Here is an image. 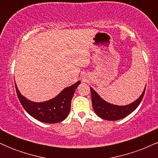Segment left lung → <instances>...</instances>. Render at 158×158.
I'll use <instances>...</instances> for the list:
<instances>
[{
	"mask_svg": "<svg viewBox=\"0 0 158 158\" xmlns=\"http://www.w3.org/2000/svg\"><path fill=\"white\" fill-rule=\"evenodd\" d=\"M146 87H145L144 90L140 97L137 100H135L131 104L123 106H116V105L107 102L98 95V94L93 88H90L92 106H93L94 111L97 116H99L103 119H106V120L114 121L123 119L131 112H133L138 107L145 94Z\"/></svg>",
	"mask_w": 158,
	"mask_h": 158,
	"instance_id": "1",
	"label": "left lung"
}]
</instances>
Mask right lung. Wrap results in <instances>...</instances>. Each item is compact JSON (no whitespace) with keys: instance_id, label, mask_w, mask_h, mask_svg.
Returning a JSON list of instances; mask_svg holds the SVG:
<instances>
[{"instance_id":"add662e5","label":"right lung","mask_w":158,"mask_h":158,"mask_svg":"<svg viewBox=\"0 0 158 158\" xmlns=\"http://www.w3.org/2000/svg\"><path fill=\"white\" fill-rule=\"evenodd\" d=\"M81 83L78 81L75 84L64 88L53 99L43 102H34L30 101L20 94L15 84L16 93L20 102L25 110L32 117L45 123H56L67 118L71 106V100L78 85Z\"/></svg>"}]
</instances>
